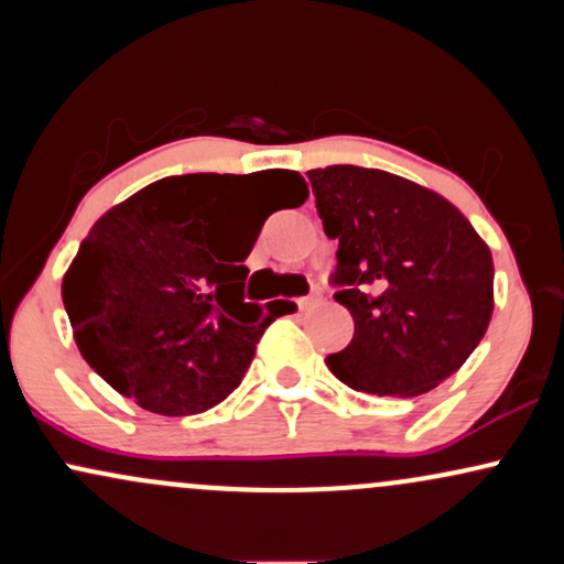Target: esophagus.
Instances as JSON below:
<instances>
[{
	"mask_svg": "<svg viewBox=\"0 0 564 564\" xmlns=\"http://www.w3.org/2000/svg\"><path fill=\"white\" fill-rule=\"evenodd\" d=\"M321 300H323V296L318 294V291H315V294L302 296V300L296 302V304H300V310H310V307H315V304H321Z\"/></svg>",
	"mask_w": 564,
	"mask_h": 564,
	"instance_id": "obj_1",
	"label": "esophagus"
}]
</instances>
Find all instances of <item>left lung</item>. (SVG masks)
Segmentation results:
<instances>
[{
  "label": "left lung",
  "mask_w": 564,
  "mask_h": 564,
  "mask_svg": "<svg viewBox=\"0 0 564 564\" xmlns=\"http://www.w3.org/2000/svg\"><path fill=\"white\" fill-rule=\"evenodd\" d=\"M352 341L326 358L358 392L413 398L475 352L494 315V257L448 198L381 170H310Z\"/></svg>",
  "instance_id": "left-lung-1"
}]
</instances>
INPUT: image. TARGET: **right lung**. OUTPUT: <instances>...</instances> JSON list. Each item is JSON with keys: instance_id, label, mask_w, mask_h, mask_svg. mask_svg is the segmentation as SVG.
Listing matches in <instances>:
<instances>
[{"instance_id": "right-lung-1", "label": "right lung", "mask_w": 564, "mask_h": 564, "mask_svg": "<svg viewBox=\"0 0 564 564\" xmlns=\"http://www.w3.org/2000/svg\"><path fill=\"white\" fill-rule=\"evenodd\" d=\"M291 206L300 172H260ZM236 174L164 177L108 209L63 275V304L89 366L161 416H191L241 384L278 310L243 302V260L262 223Z\"/></svg>"}]
</instances>
